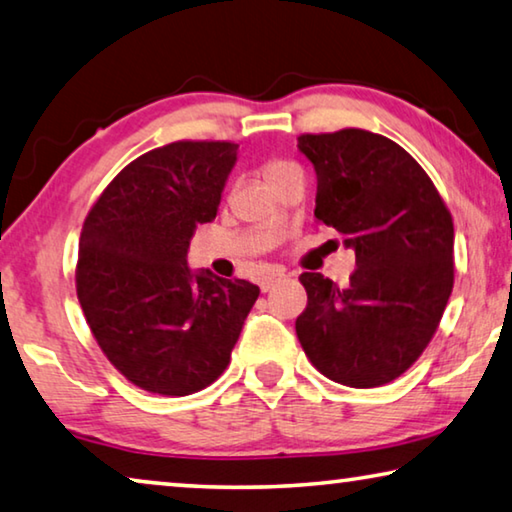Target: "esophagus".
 Here are the masks:
<instances>
[{
    "label": "esophagus",
    "instance_id": "esophagus-1",
    "mask_svg": "<svg viewBox=\"0 0 512 512\" xmlns=\"http://www.w3.org/2000/svg\"><path fill=\"white\" fill-rule=\"evenodd\" d=\"M285 280V271L282 269H273V271H269V273H264L262 278H259V289L262 291H271L275 285H278V282H282Z\"/></svg>",
    "mask_w": 512,
    "mask_h": 512
}]
</instances>
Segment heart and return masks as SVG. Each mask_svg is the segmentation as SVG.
<instances>
[{
    "mask_svg": "<svg viewBox=\"0 0 512 512\" xmlns=\"http://www.w3.org/2000/svg\"><path fill=\"white\" fill-rule=\"evenodd\" d=\"M282 166H285V164H273V166L269 168V175H271V173H275V170H280Z\"/></svg>",
    "mask_w": 512,
    "mask_h": 512,
    "instance_id": "b5f03b06",
    "label": "heart"
}]
</instances>
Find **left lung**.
<instances>
[{"label":"left lung","mask_w":512,"mask_h":512,"mask_svg":"<svg viewBox=\"0 0 512 512\" xmlns=\"http://www.w3.org/2000/svg\"><path fill=\"white\" fill-rule=\"evenodd\" d=\"M316 173L319 223L355 250L339 289L303 273L296 335L323 376L378 387L424 353L453 289V221L431 177L401 145L364 129L298 136Z\"/></svg>","instance_id":"1"}]
</instances>
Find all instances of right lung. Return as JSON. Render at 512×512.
Wrapping results in <instances>:
<instances>
[{
	"label": "right lung",
	"instance_id": "obj_1",
	"mask_svg": "<svg viewBox=\"0 0 512 512\" xmlns=\"http://www.w3.org/2000/svg\"><path fill=\"white\" fill-rule=\"evenodd\" d=\"M237 143L177 141L120 170L84 221L77 296L109 362L136 387L186 396L230 362L259 287L186 264L216 218Z\"/></svg>",
	"mask_w": 512,
	"mask_h": 512
}]
</instances>
